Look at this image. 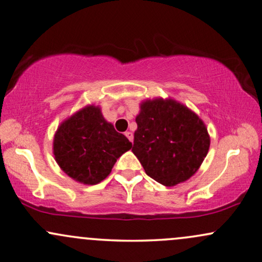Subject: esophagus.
<instances>
[{
  "instance_id": "1",
  "label": "esophagus",
  "mask_w": 262,
  "mask_h": 262,
  "mask_svg": "<svg viewBox=\"0 0 262 262\" xmlns=\"http://www.w3.org/2000/svg\"><path fill=\"white\" fill-rule=\"evenodd\" d=\"M126 136L129 139V141L133 142V139H134V135H133L132 132H126Z\"/></svg>"
}]
</instances>
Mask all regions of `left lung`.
<instances>
[{
  "label": "left lung",
  "mask_w": 262,
  "mask_h": 262,
  "mask_svg": "<svg viewBox=\"0 0 262 262\" xmlns=\"http://www.w3.org/2000/svg\"><path fill=\"white\" fill-rule=\"evenodd\" d=\"M135 154L156 182L174 186L198 171L209 152L205 123L192 110L172 98L146 99L136 115Z\"/></svg>",
  "instance_id": "1"
}]
</instances>
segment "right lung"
Listing matches in <instances>:
<instances>
[{"label":"right lung","instance_id":"add662e5","mask_svg":"<svg viewBox=\"0 0 262 262\" xmlns=\"http://www.w3.org/2000/svg\"><path fill=\"white\" fill-rule=\"evenodd\" d=\"M132 142L108 122L98 105L89 104L62 121L53 138L54 159L76 182L95 185L110 174Z\"/></svg>","mask_w":262,"mask_h":262}]
</instances>
